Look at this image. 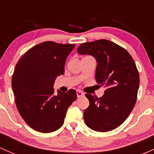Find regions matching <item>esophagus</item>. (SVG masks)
Instances as JSON below:
<instances>
[{"label":"esophagus","instance_id":"1","mask_svg":"<svg viewBox=\"0 0 154 154\" xmlns=\"http://www.w3.org/2000/svg\"><path fill=\"white\" fill-rule=\"evenodd\" d=\"M84 93H82V91H77V98H81V97L84 96Z\"/></svg>","mask_w":154,"mask_h":154}]
</instances>
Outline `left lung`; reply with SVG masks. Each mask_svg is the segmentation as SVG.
<instances>
[{
    "label": "left lung",
    "instance_id": "left-lung-1",
    "mask_svg": "<svg viewBox=\"0 0 154 154\" xmlns=\"http://www.w3.org/2000/svg\"><path fill=\"white\" fill-rule=\"evenodd\" d=\"M77 52L95 58L96 82L106 88L99 98L85 94L90 105L84 111L85 122L95 131L114 130L128 117L137 100L140 77L135 61L124 48L104 39L82 43Z\"/></svg>",
    "mask_w": 154,
    "mask_h": 154
}]
</instances>
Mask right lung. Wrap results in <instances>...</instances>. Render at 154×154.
Returning a JSON list of instances; mask_svg holds the SVG:
<instances>
[{
	"label": "right lung",
	"instance_id": "right-lung-1",
	"mask_svg": "<svg viewBox=\"0 0 154 154\" xmlns=\"http://www.w3.org/2000/svg\"><path fill=\"white\" fill-rule=\"evenodd\" d=\"M75 46L43 42L26 51L16 65L11 79L16 106L36 131L48 133L61 128L67 109L77 98L72 89L54 94L55 79L64 74L66 59Z\"/></svg>",
	"mask_w": 154,
	"mask_h": 154
}]
</instances>
